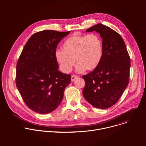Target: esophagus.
I'll list each match as a JSON object with an SVG mask.
<instances>
[{"label": "esophagus", "instance_id": "34e87169", "mask_svg": "<svg viewBox=\"0 0 146 146\" xmlns=\"http://www.w3.org/2000/svg\"><path fill=\"white\" fill-rule=\"evenodd\" d=\"M78 77V76H77V75H74V74L72 75V77H71V81H72V82L74 81L76 79H77Z\"/></svg>", "mask_w": 146, "mask_h": 146}]
</instances>
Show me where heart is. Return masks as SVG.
<instances>
[{
  "instance_id": "1",
  "label": "heart",
  "mask_w": 146,
  "mask_h": 146,
  "mask_svg": "<svg viewBox=\"0 0 146 146\" xmlns=\"http://www.w3.org/2000/svg\"><path fill=\"white\" fill-rule=\"evenodd\" d=\"M103 42L96 34H73L62 44V50H57L55 58L60 69L69 73L75 64L77 71L82 72L95 70L100 63L103 56Z\"/></svg>"
}]
</instances>
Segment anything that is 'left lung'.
Segmentation results:
<instances>
[{"instance_id":"1","label":"left lung","mask_w":146,"mask_h":146,"mask_svg":"<svg viewBox=\"0 0 146 146\" xmlns=\"http://www.w3.org/2000/svg\"><path fill=\"white\" fill-rule=\"evenodd\" d=\"M92 31L102 38L103 56L97 68L82 76L86 83L82 95L95 108L105 109L115 104L127 87L131 60L124 41L117 32L102 24L86 30Z\"/></svg>"}]
</instances>
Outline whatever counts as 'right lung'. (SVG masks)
Wrapping results in <instances>:
<instances>
[{
    "mask_svg": "<svg viewBox=\"0 0 146 146\" xmlns=\"http://www.w3.org/2000/svg\"><path fill=\"white\" fill-rule=\"evenodd\" d=\"M70 32L46 30L34 33L18 58L16 86L26 105L36 113L55 110L71 82L70 74L58 70L55 58L58 44Z\"/></svg>",
    "mask_w": 146,
    "mask_h": 146,
    "instance_id": "add662e5",
    "label": "right lung"
}]
</instances>
